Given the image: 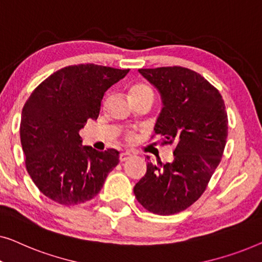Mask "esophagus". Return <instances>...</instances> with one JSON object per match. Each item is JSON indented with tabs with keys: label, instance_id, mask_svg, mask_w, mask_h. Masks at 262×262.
Instances as JSON below:
<instances>
[{
	"label": "esophagus",
	"instance_id": "34e87169",
	"mask_svg": "<svg viewBox=\"0 0 262 262\" xmlns=\"http://www.w3.org/2000/svg\"><path fill=\"white\" fill-rule=\"evenodd\" d=\"M132 158V153L130 152H122L120 153V160L121 161H126L128 159H130Z\"/></svg>",
	"mask_w": 262,
	"mask_h": 262
}]
</instances>
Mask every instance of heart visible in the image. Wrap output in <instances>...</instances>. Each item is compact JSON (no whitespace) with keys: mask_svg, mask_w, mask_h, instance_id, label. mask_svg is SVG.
I'll return each instance as SVG.
<instances>
[{"mask_svg":"<svg viewBox=\"0 0 262 262\" xmlns=\"http://www.w3.org/2000/svg\"><path fill=\"white\" fill-rule=\"evenodd\" d=\"M143 94H150V95H153V91H152V89H150L149 86L142 85V84H140V85L134 86V88H133V89L130 90L132 97H134V96H139V95H143ZM132 136H133V135L129 133V134H128V139H132Z\"/></svg>","mask_w":262,"mask_h":262,"instance_id":"1","label":"heart"}]
</instances>
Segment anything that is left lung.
I'll return each mask as SVG.
<instances>
[{
	"label": "left lung",
	"mask_w": 262,
	"mask_h": 262,
	"mask_svg": "<svg viewBox=\"0 0 262 262\" xmlns=\"http://www.w3.org/2000/svg\"><path fill=\"white\" fill-rule=\"evenodd\" d=\"M160 93L163 109L154 132L161 145H174L172 163H147L134 186L136 200L158 215H173L192 205L222 159L228 116L222 96L204 77L182 66L140 69Z\"/></svg>",
	"instance_id": "8db88e82"
}]
</instances>
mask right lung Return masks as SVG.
<instances>
[{
    "label": "right lung",
    "instance_id": "add662e5",
    "mask_svg": "<svg viewBox=\"0 0 262 262\" xmlns=\"http://www.w3.org/2000/svg\"><path fill=\"white\" fill-rule=\"evenodd\" d=\"M128 72L95 64L66 66L25 103L20 138L26 168L40 192L56 203L93 200L119 164V150L82 146L79 130L88 120H97L104 93Z\"/></svg>",
    "mask_w": 262,
    "mask_h": 262
}]
</instances>
